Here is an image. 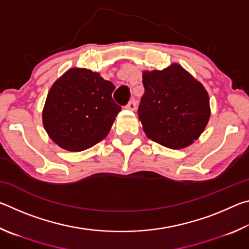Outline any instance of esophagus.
<instances>
[{"label":"esophagus","instance_id":"esophagus-1","mask_svg":"<svg viewBox=\"0 0 249 249\" xmlns=\"http://www.w3.org/2000/svg\"><path fill=\"white\" fill-rule=\"evenodd\" d=\"M126 108L130 109V111H135V109H136V102H135L134 100L129 101V102L127 103V105H126Z\"/></svg>","mask_w":249,"mask_h":249}]
</instances>
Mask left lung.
I'll return each mask as SVG.
<instances>
[{
	"label": "left lung",
	"mask_w": 249,
	"mask_h": 249,
	"mask_svg": "<svg viewBox=\"0 0 249 249\" xmlns=\"http://www.w3.org/2000/svg\"><path fill=\"white\" fill-rule=\"evenodd\" d=\"M142 84L138 116L147 137L171 149L191 145L210 119L204 87L178 64L144 71Z\"/></svg>",
	"instance_id": "obj_1"
}]
</instances>
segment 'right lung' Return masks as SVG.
I'll return each mask as SVG.
<instances>
[{
    "label": "right lung",
    "instance_id": "1",
    "mask_svg": "<svg viewBox=\"0 0 249 249\" xmlns=\"http://www.w3.org/2000/svg\"><path fill=\"white\" fill-rule=\"evenodd\" d=\"M115 86L100 73L71 68L53 84L43 109L46 132L69 151H82L104 140L121 111L112 99Z\"/></svg>",
    "mask_w": 249,
    "mask_h": 249
}]
</instances>
